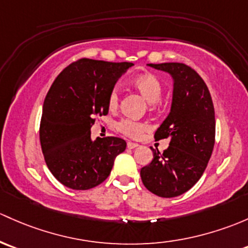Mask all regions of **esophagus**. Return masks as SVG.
<instances>
[{
	"label": "esophagus",
	"mask_w": 248,
	"mask_h": 248,
	"mask_svg": "<svg viewBox=\"0 0 248 248\" xmlns=\"http://www.w3.org/2000/svg\"><path fill=\"white\" fill-rule=\"evenodd\" d=\"M138 146H139V145L135 144V142H131V141L127 142V147H128L129 150H133V148H137Z\"/></svg>",
	"instance_id": "obj_1"
}]
</instances>
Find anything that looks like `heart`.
<instances>
[{
	"instance_id": "obj_1",
	"label": "heart",
	"mask_w": 248,
	"mask_h": 248,
	"mask_svg": "<svg viewBox=\"0 0 248 248\" xmlns=\"http://www.w3.org/2000/svg\"><path fill=\"white\" fill-rule=\"evenodd\" d=\"M132 87L150 104L157 103L163 95V84L158 79V77L152 74H144L135 77L132 80ZM108 106L111 110L116 109L119 106V93L116 90H113L109 93ZM146 128H147L146 124L127 119L122 120L117 124V129L129 138H139Z\"/></svg>"
}]
</instances>
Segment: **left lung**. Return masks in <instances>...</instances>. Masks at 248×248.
Returning a JSON list of instances; mask_svg holds the SVG:
<instances>
[{"instance_id":"left-lung-1","label":"left lung","mask_w":248,"mask_h":248,"mask_svg":"<svg viewBox=\"0 0 248 248\" xmlns=\"http://www.w3.org/2000/svg\"><path fill=\"white\" fill-rule=\"evenodd\" d=\"M173 80L170 114L155 132V140L170 139L160 153L140 170L144 186L159 197H176L202 177L215 144V111L208 87L195 70L182 62L147 64Z\"/></svg>"}]
</instances>
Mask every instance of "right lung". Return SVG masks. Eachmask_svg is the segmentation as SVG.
I'll use <instances>...</instances> for the list:
<instances>
[{
	"instance_id": "add662e5",
	"label": "right lung",
	"mask_w": 248,
	"mask_h": 248,
	"mask_svg": "<svg viewBox=\"0 0 248 248\" xmlns=\"http://www.w3.org/2000/svg\"><path fill=\"white\" fill-rule=\"evenodd\" d=\"M132 62L80 59L52 83L43 107L40 144L47 168L62 186L88 190L107 179L126 141L91 139L96 116L108 114V97Z\"/></svg>"
}]
</instances>
